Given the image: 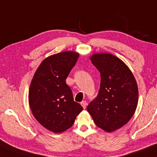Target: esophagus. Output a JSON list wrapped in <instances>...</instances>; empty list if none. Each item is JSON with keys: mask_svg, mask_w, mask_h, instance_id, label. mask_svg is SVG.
<instances>
[{"mask_svg": "<svg viewBox=\"0 0 157 157\" xmlns=\"http://www.w3.org/2000/svg\"><path fill=\"white\" fill-rule=\"evenodd\" d=\"M81 105H82V107H83V108L85 109L86 107V106H87V102L86 101H81Z\"/></svg>", "mask_w": 157, "mask_h": 157, "instance_id": "esophagus-1", "label": "esophagus"}]
</instances>
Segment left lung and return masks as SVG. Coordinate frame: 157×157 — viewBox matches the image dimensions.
I'll list each match as a JSON object with an SVG mask.
<instances>
[{
    "mask_svg": "<svg viewBox=\"0 0 157 157\" xmlns=\"http://www.w3.org/2000/svg\"><path fill=\"white\" fill-rule=\"evenodd\" d=\"M99 70V94L87 110L94 123L107 132L121 128L135 114L138 102V88L129 68L120 58L109 53L90 57Z\"/></svg>",
    "mask_w": 157,
    "mask_h": 157,
    "instance_id": "obj_1",
    "label": "left lung"
}]
</instances>
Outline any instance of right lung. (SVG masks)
Returning a JSON list of instances; mask_svg holds the SVG:
<instances>
[{
    "instance_id": "right-lung-1",
    "label": "right lung",
    "mask_w": 157,
    "mask_h": 157,
    "mask_svg": "<svg viewBox=\"0 0 157 157\" xmlns=\"http://www.w3.org/2000/svg\"><path fill=\"white\" fill-rule=\"evenodd\" d=\"M79 56L73 51L52 55L41 62L32 79L28 93L32 113L41 126L54 133L71 127L83 109L74 101L66 83Z\"/></svg>"
}]
</instances>
